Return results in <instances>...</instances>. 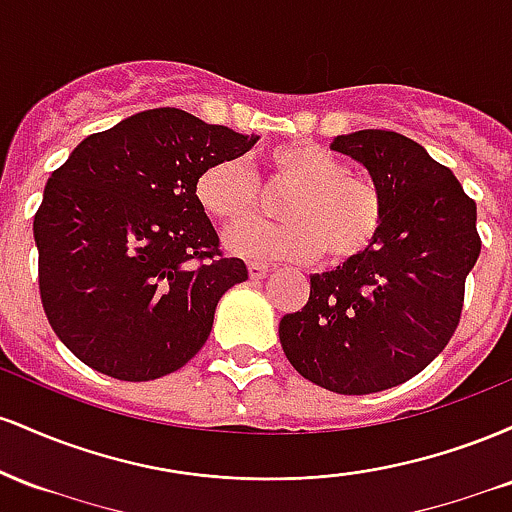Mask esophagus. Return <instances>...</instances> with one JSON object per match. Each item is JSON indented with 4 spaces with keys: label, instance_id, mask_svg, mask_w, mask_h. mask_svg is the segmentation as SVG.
Segmentation results:
<instances>
[{
    "label": "esophagus",
    "instance_id": "34e87169",
    "mask_svg": "<svg viewBox=\"0 0 512 512\" xmlns=\"http://www.w3.org/2000/svg\"><path fill=\"white\" fill-rule=\"evenodd\" d=\"M267 272H269V267L267 264H262V262H250L248 264V274H250V279H264V276H267Z\"/></svg>",
    "mask_w": 512,
    "mask_h": 512
}]
</instances>
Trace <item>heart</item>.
<instances>
[{"label":"heart","instance_id":"heart-1","mask_svg":"<svg viewBox=\"0 0 512 512\" xmlns=\"http://www.w3.org/2000/svg\"><path fill=\"white\" fill-rule=\"evenodd\" d=\"M267 180L291 187L279 204L281 223H246L226 236V248L248 260L308 262L322 252L330 264L356 260L383 228V197L366 175L346 173V163L317 144L291 142L262 154ZM195 197L223 228L250 221L260 207V187L236 156L211 161L197 175Z\"/></svg>","mask_w":512,"mask_h":512}]
</instances>
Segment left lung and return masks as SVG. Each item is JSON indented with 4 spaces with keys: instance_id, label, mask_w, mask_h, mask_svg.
I'll return each mask as SVG.
<instances>
[{
    "instance_id": "left-lung-1",
    "label": "left lung",
    "mask_w": 512,
    "mask_h": 512,
    "mask_svg": "<svg viewBox=\"0 0 512 512\" xmlns=\"http://www.w3.org/2000/svg\"><path fill=\"white\" fill-rule=\"evenodd\" d=\"M332 149L368 170L383 228L361 257L310 276L308 303L281 317L279 339L305 380L370 395L407 383L450 342L481 250L477 204L404 134L361 129Z\"/></svg>"
}]
</instances>
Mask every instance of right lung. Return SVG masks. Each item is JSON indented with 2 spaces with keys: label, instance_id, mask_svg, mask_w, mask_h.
I'll return each instance as SVG.
<instances>
[{
  "label": "right lung",
  "instance_id": "add662e5",
  "mask_svg": "<svg viewBox=\"0 0 512 512\" xmlns=\"http://www.w3.org/2000/svg\"><path fill=\"white\" fill-rule=\"evenodd\" d=\"M257 139L154 108L86 137L50 175L33 219L40 301L79 361L144 383L202 349L221 296L248 267L221 257L195 182Z\"/></svg>",
  "mask_w": 512,
  "mask_h": 512
}]
</instances>
